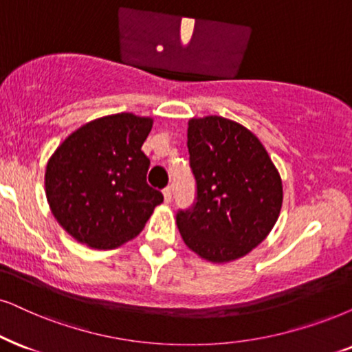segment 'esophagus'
Returning a JSON list of instances; mask_svg holds the SVG:
<instances>
[{
  "mask_svg": "<svg viewBox=\"0 0 352 352\" xmlns=\"http://www.w3.org/2000/svg\"><path fill=\"white\" fill-rule=\"evenodd\" d=\"M164 193V199H166V203H170L172 201V186H166V188L162 190Z\"/></svg>",
  "mask_w": 352,
  "mask_h": 352,
  "instance_id": "esophagus-1",
  "label": "esophagus"
}]
</instances>
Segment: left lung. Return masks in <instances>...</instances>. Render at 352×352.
Here are the masks:
<instances>
[{"label":"left lung","mask_w":352,"mask_h":352,"mask_svg":"<svg viewBox=\"0 0 352 352\" xmlns=\"http://www.w3.org/2000/svg\"><path fill=\"white\" fill-rule=\"evenodd\" d=\"M186 136L197 203L177 214L182 239L211 263L245 256L278 221L281 175L260 140L232 120L190 118Z\"/></svg>","instance_id":"obj_1"}]
</instances>
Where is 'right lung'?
<instances>
[{
  "label": "right lung",
  "instance_id": "right-lung-1",
  "mask_svg": "<svg viewBox=\"0 0 352 352\" xmlns=\"http://www.w3.org/2000/svg\"><path fill=\"white\" fill-rule=\"evenodd\" d=\"M153 118L115 113L73 131L48 159L47 201L58 224L78 242L110 250L143 230L162 193L146 182L141 146Z\"/></svg>",
  "mask_w": 352,
  "mask_h": 352
}]
</instances>
